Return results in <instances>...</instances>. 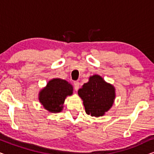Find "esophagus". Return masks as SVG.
Returning a JSON list of instances; mask_svg holds the SVG:
<instances>
[{
    "label": "esophagus",
    "mask_w": 154,
    "mask_h": 154,
    "mask_svg": "<svg viewBox=\"0 0 154 154\" xmlns=\"http://www.w3.org/2000/svg\"><path fill=\"white\" fill-rule=\"evenodd\" d=\"M73 84H74V88L75 90H78L79 89V85H80V83L79 81H75L74 83H73Z\"/></svg>",
    "instance_id": "34e87169"
}]
</instances>
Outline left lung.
<instances>
[{"mask_svg": "<svg viewBox=\"0 0 154 154\" xmlns=\"http://www.w3.org/2000/svg\"><path fill=\"white\" fill-rule=\"evenodd\" d=\"M79 95L83 100L85 112L92 116H102L112 106L115 99V89L98 75L90 77L79 90Z\"/></svg>", "mask_w": 154, "mask_h": 154, "instance_id": "8db88e82", "label": "left lung"}]
</instances>
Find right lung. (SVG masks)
I'll list each match as a JSON object with an SVG mask.
<instances>
[{"mask_svg": "<svg viewBox=\"0 0 154 154\" xmlns=\"http://www.w3.org/2000/svg\"><path fill=\"white\" fill-rule=\"evenodd\" d=\"M73 93V87L65 80L54 79L49 81L46 88L39 94V100L44 108L50 112L57 113L62 110V105L67 95Z\"/></svg>", "mask_w": 154, "mask_h": 154, "instance_id": "1", "label": "right lung"}]
</instances>
